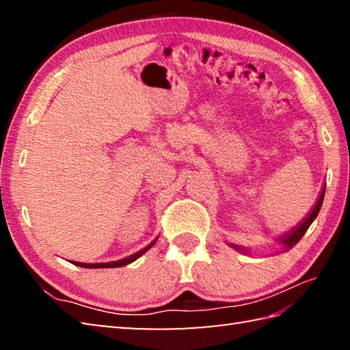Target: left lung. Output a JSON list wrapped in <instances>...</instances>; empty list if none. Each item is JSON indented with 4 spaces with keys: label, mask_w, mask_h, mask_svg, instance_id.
Here are the masks:
<instances>
[{
    "label": "left lung",
    "mask_w": 350,
    "mask_h": 350,
    "mask_svg": "<svg viewBox=\"0 0 350 350\" xmlns=\"http://www.w3.org/2000/svg\"><path fill=\"white\" fill-rule=\"evenodd\" d=\"M323 197H325V185H323V189H322V192H321V196H319V200H317L316 206L313 207V209H311V212L308 213V217L304 218V219L299 222L298 226L293 227V228H292V232L286 233L284 236L280 237V239H278V242H281L282 245H284V248H286V250L293 248L295 245L298 243V242L302 239V236L306 234V232L308 230V227L311 226V222H313V221L316 219L317 215H319V211H321L322 203H323ZM232 247H233L234 250H239V251H242L239 247H237V245H232Z\"/></svg>",
    "instance_id": "1"
}]
</instances>
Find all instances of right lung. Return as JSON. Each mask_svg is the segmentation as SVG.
I'll list each match as a JSON object with an SVG mask.
<instances>
[{
  "mask_svg": "<svg viewBox=\"0 0 350 350\" xmlns=\"http://www.w3.org/2000/svg\"><path fill=\"white\" fill-rule=\"evenodd\" d=\"M154 242H156V239L150 245H147L146 248L135 252V254H132V256L126 257V258H122V260H117V262H109V263H81V262H72V263L77 265V266H81V267H88V269H99V267H120V266H126V265H129L132 262H135L138 257H141L146 251L150 250L153 245H154Z\"/></svg>",
  "mask_w": 350,
  "mask_h": 350,
  "instance_id": "add662e5",
  "label": "right lung"
}]
</instances>
